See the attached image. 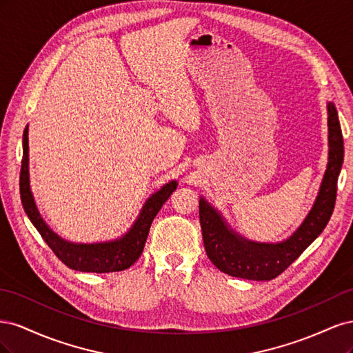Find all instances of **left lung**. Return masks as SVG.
I'll return each mask as SVG.
<instances>
[{"instance_id":"left-lung-1","label":"left lung","mask_w":353,"mask_h":353,"mask_svg":"<svg viewBox=\"0 0 353 353\" xmlns=\"http://www.w3.org/2000/svg\"><path fill=\"white\" fill-rule=\"evenodd\" d=\"M328 110V165L319 193L311 212L293 236L281 243H256L234 232L221 213L205 199L199 201L203 243L210 262L222 272L245 280H272L285 271L311 244L328 223L336 205L337 178L343 163V135L337 109L333 103Z\"/></svg>"}]
</instances>
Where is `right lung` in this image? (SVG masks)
Listing matches in <instances>:
<instances>
[{
  "label": "right lung",
  "mask_w": 353,
  "mask_h": 353,
  "mask_svg": "<svg viewBox=\"0 0 353 353\" xmlns=\"http://www.w3.org/2000/svg\"><path fill=\"white\" fill-rule=\"evenodd\" d=\"M176 181H170L160 188L150 199L145 201L140 215L131 230L125 236L113 241L105 243H70L59 237L46 221L42 219L37 209L34 196L29 185V145H28V126L23 131V157L20 168V199L28 218L41 234V237L54 252L57 258L69 268L82 272H116L123 271L140 258L144 244L150 231L152 222L163 203L176 190Z\"/></svg>",
  "instance_id": "right-lung-1"
}]
</instances>
